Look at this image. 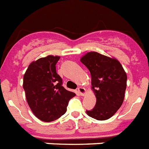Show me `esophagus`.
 Instances as JSON below:
<instances>
[{"label":"esophagus","instance_id":"34e87169","mask_svg":"<svg viewBox=\"0 0 149 149\" xmlns=\"http://www.w3.org/2000/svg\"><path fill=\"white\" fill-rule=\"evenodd\" d=\"M78 92L79 95H85L86 93V89L85 88H83V87H79L78 88Z\"/></svg>","mask_w":149,"mask_h":149}]
</instances>
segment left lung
<instances>
[{
    "mask_svg": "<svg viewBox=\"0 0 149 149\" xmlns=\"http://www.w3.org/2000/svg\"><path fill=\"white\" fill-rule=\"evenodd\" d=\"M80 61L90 72L91 88L96 97L95 107L86 111L87 115L96 120L109 119L124 101L126 72L117 59L97 52L86 53Z\"/></svg>",
    "mask_w": 149,
    "mask_h": 149,
    "instance_id": "8db88e82",
    "label": "left lung"
}]
</instances>
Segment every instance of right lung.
<instances>
[{
	"instance_id": "right-lung-1",
	"label": "right lung",
	"mask_w": 149,
	"mask_h": 149,
	"mask_svg": "<svg viewBox=\"0 0 149 149\" xmlns=\"http://www.w3.org/2000/svg\"><path fill=\"white\" fill-rule=\"evenodd\" d=\"M60 58L49 55L33 61L24 76L26 102L35 116L46 123L65 114L69 100L76 95L63 86L62 79L56 73Z\"/></svg>"
}]
</instances>
